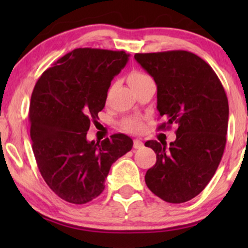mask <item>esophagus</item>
Masks as SVG:
<instances>
[{"mask_svg": "<svg viewBox=\"0 0 248 248\" xmlns=\"http://www.w3.org/2000/svg\"><path fill=\"white\" fill-rule=\"evenodd\" d=\"M133 147L135 148V149H141V148L143 147V142H142L141 140H134Z\"/></svg>", "mask_w": 248, "mask_h": 248, "instance_id": "obj_1", "label": "esophagus"}]
</instances>
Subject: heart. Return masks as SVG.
I'll return each instance as SVG.
<instances>
[{
	"mask_svg": "<svg viewBox=\"0 0 248 248\" xmlns=\"http://www.w3.org/2000/svg\"><path fill=\"white\" fill-rule=\"evenodd\" d=\"M149 78L147 75H144V73H141V72H132L128 77V82H129L130 86H133V85L138 84V82H140L142 80H144V79ZM124 128L126 130H129V132H138V130H140L142 128V124L140 120H136V119H130V120H127L124 122Z\"/></svg>",
	"mask_w": 248,
	"mask_h": 248,
	"instance_id": "heart-1",
	"label": "heart"
}]
</instances>
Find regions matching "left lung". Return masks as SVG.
Masks as SVG:
<instances>
[{
    "mask_svg": "<svg viewBox=\"0 0 248 248\" xmlns=\"http://www.w3.org/2000/svg\"><path fill=\"white\" fill-rule=\"evenodd\" d=\"M135 61L157 86V110L177 124L176 140L147 141L156 163L144 176L154 195L179 204L199 195L223 157L229 124V101L220 80L205 61L187 51L136 53Z\"/></svg>",
    "mask_w": 248,
    "mask_h": 248,
    "instance_id": "1",
    "label": "left lung"
}]
</instances>
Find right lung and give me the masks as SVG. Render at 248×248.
I'll use <instances>...</instances> for the list:
<instances>
[{
  "mask_svg": "<svg viewBox=\"0 0 248 248\" xmlns=\"http://www.w3.org/2000/svg\"><path fill=\"white\" fill-rule=\"evenodd\" d=\"M124 51L76 49L43 72L30 101V136L37 166L58 197L85 204L105 189L110 167L133 148L124 134L87 141L106 104L110 81L126 66Z\"/></svg>",
  "mask_w": 248,
  "mask_h": 248,
  "instance_id": "add662e5",
  "label": "right lung"
}]
</instances>
